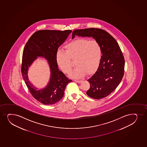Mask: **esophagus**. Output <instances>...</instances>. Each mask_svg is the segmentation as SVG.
Here are the masks:
<instances>
[{"instance_id": "1", "label": "esophagus", "mask_w": 147, "mask_h": 147, "mask_svg": "<svg viewBox=\"0 0 147 147\" xmlns=\"http://www.w3.org/2000/svg\"><path fill=\"white\" fill-rule=\"evenodd\" d=\"M74 81H76V82L78 83H80L81 82V81H82V80H75Z\"/></svg>"}]
</instances>
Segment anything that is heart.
Masks as SVG:
<instances>
[{
	"instance_id": "heart-1",
	"label": "heart",
	"mask_w": 147,
	"mask_h": 147,
	"mask_svg": "<svg viewBox=\"0 0 147 147\" xmlns=\"http://www.w3.org/2000/svg\"><path fill=\"white\" fill-rule=\"evenodd\" d=\"M102 49L96 40L80 39L73 40L65 47V51L58 50L56 59L59 69L65 74L72 70L75 61L76 67L70 74L73 78H80L85 74H92L100 65Z\"/></svg>"
}]
</instances>
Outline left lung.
Wrapping results in <instances>:
<instances>
[{
    "mask_svg": "<svg viewBox=\"0 0 147 147\" xmlns=\"http://www.w3.org/2000/svg\"><path fill=\"white\" fill-rule=\"evenodd\" d=\"M92 37L99 42L102 49L100 65L96 72L87 81L90 88L86 94L96 100L105 98L118 87L125 71V58L118 42L109 33L96 28L74 30L76 36Z\"/></svg>",
    "mask_w": 147,
    "mask_h": 147,
    "instance_id": "8db88e82",
    "label": "left lung"
}]
</instances>
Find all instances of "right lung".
Here are the masks:
<instances>
[{
	"label": "right lung",
	"instance_id": "right-lung-1",
	"mask_svg": "<svg viewBox=\"0 0 147 147\" xmlns=\"http://www.w3.org/2000/svg\"><path fill=\"white\" fill-rule=\"evenodd\" d=\"M71 32V30L37 31L31 36L24 48L21 67L22 78L32 96L44 105H53L61 100L66 86L72 81L59 70L56 59L58 47ZM38 56L49 61L51 72L49 84L40 90L33 87L27 76L28 67Z\"/></svg>",
	"mask_w": 147,
	"mask_h": 147
}]
</instances>
